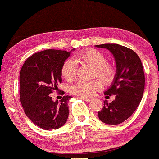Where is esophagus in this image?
Segmentation results:
<instances>
[{
    "label": "esophagus",
    "instance_id": "1",
    "mask_svg": "<svg viewBox=\"0 0 159 159\" xmlns=\"http://www.w3.org/2000/svg\"><path fill=\"white\" fill-rule=\"evenodd\" d=\"M80 98H82V100H84V101H85V102H90V101L92 100V98H86V97H80Z\"/></svg>",
    "mask_w": 159,
    "mask_h": 159
}]
</instances>
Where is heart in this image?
I'll return each mask as SVG.
<instances>
[{
    "label": "heart",
    "mask_w": 159,
    "mask_h": 159,
    "mask_svg": "<svg viewBox=\"0 0 159 159\" xmlns=\"http://www.w3.org/2000/svg\"><path fill=\"white\" fill-rule=\"evenodd\" d=\"M106 61L105 55L96 49H88L81 51L74 57L73 61L69 59L64 62L61 69L62 77L67 81H73L76 78V63L87 64L93 67L94 76L99 78L104 84L109 85L112 83L116 77V68ZM102 88V82L98 80L80 81L72 86L71 91L82 97H89Z\"/></svg>",
    "instance_id": "b5f03b06"
}]
</instances>
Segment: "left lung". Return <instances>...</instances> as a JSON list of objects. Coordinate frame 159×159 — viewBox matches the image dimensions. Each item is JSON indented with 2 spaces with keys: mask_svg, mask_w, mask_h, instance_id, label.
Wrapping results in <instances>:
<instances>
[{
  "mask_svg": "<svg viewBox=\"0 0 159 159\" xmlns=\"http://www.w3.org/2000/svg\"><path fill=\"white\" fill-rule=\"evenodd\" d=\"M108 49L116 62V77L112 85L104 92L106 98L115 95V99L98 112L103 123L117 125L132 115L143 98L145 89V74L141 60L132 49L116 44L96 45Z\"/></svg>",
  "mask_w": 159,
  "mask_h": 159,
  "instance_id": "1",
  "label": "left lung"
}]
</instances>
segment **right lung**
Instances as JSON below:
<instances>
[{
  "label": "right lung",
  "mask_w": 159,
  "mask_h": 159,
  "mask_svg": "<svg viewBox=\"0 0 159 159\" xmlns=\"http://www.w3.org/2000/svg\"><path fill=\"white\" fill-rule=\"evenodd\" d=\"M71 51L47 49L36 52L26 60L20 71V97L24 112L42 129H59L67 121L68 102L72 97L64 96L60 102H53L49 94L62 82V66Z\"/></svg>",
  "instance_id": "obj_1"
}]
</instances>
